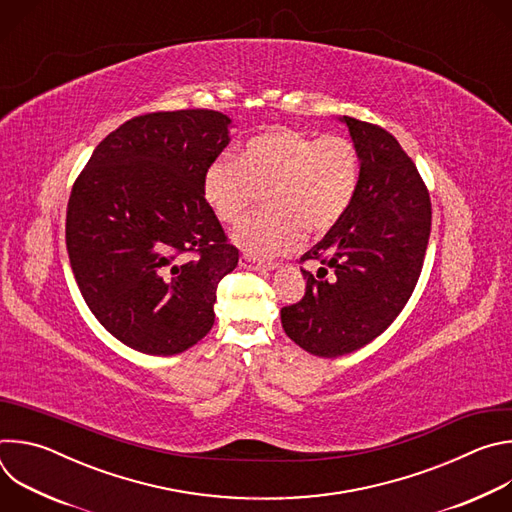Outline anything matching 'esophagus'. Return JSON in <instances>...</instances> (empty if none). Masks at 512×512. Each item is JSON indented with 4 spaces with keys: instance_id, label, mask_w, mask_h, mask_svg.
Wrapping results in <instances>:
<instances>
[{
    "instance_id": "1",
    "label": "esophagus",
    "mask_w": 512,
    "mask_h": 512,
    "mask_svg": "<svg viewBox=\"0 0 512 512\" xmlns=\"http://www.w3.org/2000/svg\"><path fill=\"white\" fill-rule=\"evenodd\" d=\"M241 265L247 269H253V271H273L277 267V263H273V261H257L249 255L241 257Z\"/></svg>"
}]
</instances>
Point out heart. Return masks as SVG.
Segmentation results:
<instances>
[{"label": "heart", "instance_id": "1", "mask_svg": "<svg viewBox=\"0 0 512 512\" xmlns=\"http://www.w3.org/2000/svg\"><path fill=\"white\" fill-rule=\"evenodd\" d=\"M358 184L360 156L350 139L273 127L251 137L239 158H216L202 190L225 225L245 221L263 194L269 208L243 223L233 241L249 257L267 259L298 249L304 229L318 235L338 225Z\"/></svg>", "mask_w": 512, "mask_h": 512}]
</instances>
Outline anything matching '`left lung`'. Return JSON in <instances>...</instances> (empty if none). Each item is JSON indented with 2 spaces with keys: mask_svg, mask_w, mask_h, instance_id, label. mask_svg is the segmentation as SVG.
I'll return each mask as SVG.
<instances>
[{
  "mask_svg": "<svg viewBox=\"0 0 512 512\" xmlns=\"http://www.w3.org/2000/svg\"><path fill=\"white\" fill-rule=\"evenodd\" d=\"M360 156L352 206L302 255L306 294L281 308L285 334L310 354L334 358L383 334L419 279L431 231L429 192L399 141L379 125L340 117ZM329 277L326 278L325 275Z\"/></svg>",
  "mask_w": 512,
  "mask_h": 512,
  "instance_id": "8db88e82",
  "label": "left lung"
}]
</instances>
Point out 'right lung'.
Returning a JSON list of instances; mask_svg holds the SVG:
<instances>
[{
    "instance_id": "add662e5",
    "label": "right lung",
    "mask_w": 512,
    "mask_h": 512,
    "mask_svg": "<svg viewBox=\"0 0 512 512\" xmlns=\"http://www.w3.org/2000/svg\"><path fill=\"white\" fill-rule=\"evenodd\" d=\"M231 119L184 109L139 115L109 133L72 186L66 249L81 294L125 346L172 356L214 324L216 287L239 251L202 190ZM192 252L195 257L184 260Z\"/></svg>"
}]
</instances>
